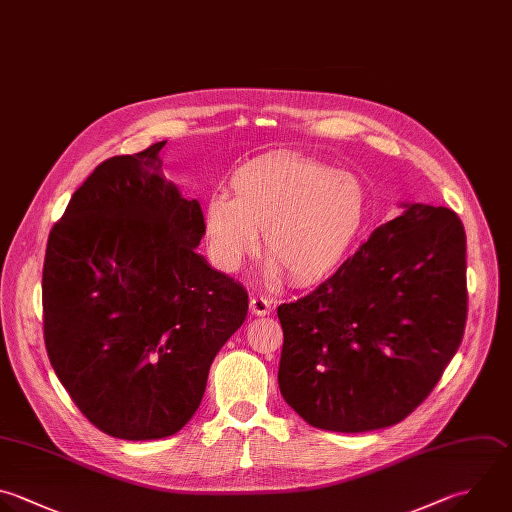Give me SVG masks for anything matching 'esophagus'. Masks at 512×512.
<instances>
[{
	"label": "esophagus",
	"instance_id": "34e87169",
	"mask_svg": "<svg viewBox=\"0 0 512 512\" xmlns=\"http://www.w3.org/2000/svg\"><path fill=\"white\" fill-rule=\"evenodd\" d=\"M250 312L256 316L270 314V300L264 296H252L250 298Z\"/></svg>",
	"mask_w": 512,
	"mask_h": 512
}]
</instances>
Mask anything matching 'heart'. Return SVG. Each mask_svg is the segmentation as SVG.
Here are the masks:
<instances>
[{"label":"heart","mask_w":512,"mask_h":512,"mask_svg":"<svg viewBox=\"0 0 512 512\" xmlns=\"http://www.w3.org/2000/svg\"><path fill=\"white\" fill-rule=\"evenodd\" d=\"M230 186L232 196L210 194L202 212L210 256L226 272L258 252L262 232L268 274L312 282L346 258L368 218L358 174L300 154L248 162Z\"/></svg>","instance_id":"obj_1"}]
</instances>
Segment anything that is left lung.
<instances>
[{
  "label": "left lung",
  "instance_id": "1",
  "mask_svg": "<svg viewBox=\"0 0 512 512\" xmlns=\"http://www.w3.org/2000/svg\"><path fill=\"white\" fill-rule=\"evenodd\" d=\"M316 290L278 306L280 392L308 424L366 432L432 392L466 324V236L448 208L402 204Z\"/></svg>",
  "mask_w": 512,
  "mask_h": 512
}]
</instances>
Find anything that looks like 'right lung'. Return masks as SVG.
<instances>
[{"label": "right lung", "instance_id": "obj_1", "mask_svg": "<svg viewBox=\"0 0 512 512\" xmlns=\"http://www.w3.org/2000/svg\"><path fill=\"white\" fill-rule=\"evenodd\" d=\"M158 142L102 162L50 232L44 340L60 382L102 432L176 434L198 410L212 360L248 294L196 252L198 200L162 174Z\"/></svg>", "mask_w": 512, "mask_h": 512}]
</instances>
